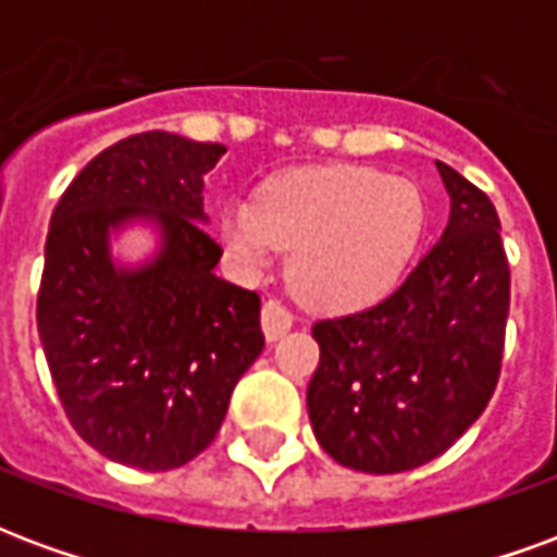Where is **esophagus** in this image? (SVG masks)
<instances>
[{
  "mask_svg": "<svg viewBox=\"0 0 557 557\" xmlns=\"http://www.w3.org/2000/svg\"><path fill=\"white\" fill-rule=\"evenodd\" d=\"M292 327V313L277 301H265L262 307V331H265V339H280Z\"/></svg>",
  "mask_w": 557,
  "mask_h": 557,
  "instance_id": "esophagus-1",
  "label": "esophagus"
}]
</instances>
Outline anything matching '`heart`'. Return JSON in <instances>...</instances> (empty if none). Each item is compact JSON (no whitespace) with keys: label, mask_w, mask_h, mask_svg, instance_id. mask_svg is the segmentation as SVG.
Segmentation results:
<instances>
[{"label":"heart","mask_w":557,"mask_h":557,"mask_svg":"<svg viewBox=\"0 0 557 557\" xmlns=\"http://www.w3.org/2000/svg\"><path fill=\"white\" fill-rule=\"evenodd\" d=\"M423 223L418 187L363 166L283 172L256 202L223 208V242L244 265L292 250L295 295L319 310H349L394 283Z\"/></svg>","instance_id":"b5f03b06"}]
</instances>
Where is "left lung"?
<instances>
[{"label": "left lung", "mask_w": 557, "mask_h": 557, "mask_svg": "<svg viewBox=\"0 0 557 557\" xmlns=\"http://www.w3.org/2000/svg\"><path fill=\"white\" fill-rule=\"evenodd\" d=\"M450 220L403 286L313 325L307 411L339 466L397 474L442 456L483 414L502 375L510 265L490 196L435 163Z\"/></svg>", "instance_id": "1"}]
</instances>
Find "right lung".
Wrapping results in <instances>:
<instances>
[{
  "label": "right lung",
  "mask_w": 557,
  "mask_h": 557,
  "mask_svg": "<svg viewBox=\"0 0 557 557\" xmlns=\"http://www.w3.org/2000/svg\"><path fill=\"white\" fill-rule=\"evenodd\" d=\"M220 143L146 131L91 158L50 218L38 337L71 426L122 466L170 471L214 442L230 397L259 358V295L214 274L202 211ZM161 230V253L119 269L109 232Z\"/></svg>",
  "instance_id": "1"
}]
</instances>
